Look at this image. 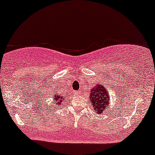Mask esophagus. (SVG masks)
I'll return each instance as SVG.
<instances>
[{
  "label": "esophagus",
  "mask_w": 155,
  "mask_h": 155,
  "mask_svg": "<svg viewBox=\"0 0 155 155\" xmlns=\"http://www.w3.org/2000/svg\"><path fill=\"white\" fill-rule=\"evenodd\" d=\"M74 94L75 95H79L81 94V92L80 91H75V92H74Z\"/></svg>",
  "instance_id": "esophagus-1"
}]
</instances>
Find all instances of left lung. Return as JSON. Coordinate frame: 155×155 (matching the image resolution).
I'll return each instance as SVG.
<instances>
[{"label": "left lung", "instance_id": "obj_1", "mask_svg": "<svg viewBox=\"0 0 155 155\" xmlns=\"http://www.w3.org/2000/svg\"><path fill=\"white\" fill-rule=\"evenodd\" d=\"M89 96L92 108H94L96 114H100L109 108L108 103L110 99L108 90L101 83L98 84L91 90Z\"/></svg>", "mask_w": 155, "mask_h": 155}]
</instances>
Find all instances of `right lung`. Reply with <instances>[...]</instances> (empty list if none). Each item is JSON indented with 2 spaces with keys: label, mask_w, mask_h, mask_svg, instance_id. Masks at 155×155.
Wrapping results in <instances>:
<instances>
[{
  "label": "right lung",
  "mask_w": 155,
  "mask_h": 155,
  "mask_svg": "<svg viewBox=\"0 0 155 155\" xmlns=\"http://www.w3.org/2000/svg\"><path fill=\"white\" fill-rule=\"evenodd\" d=\"M53 101L54 102H56V106L57 108H59V106H61L62 104V102H64V98L62 96V95H59L58 93H55L53 95Z\"/></svg>",
  "instance_id": "right-lung-1"
}]
</instances>
